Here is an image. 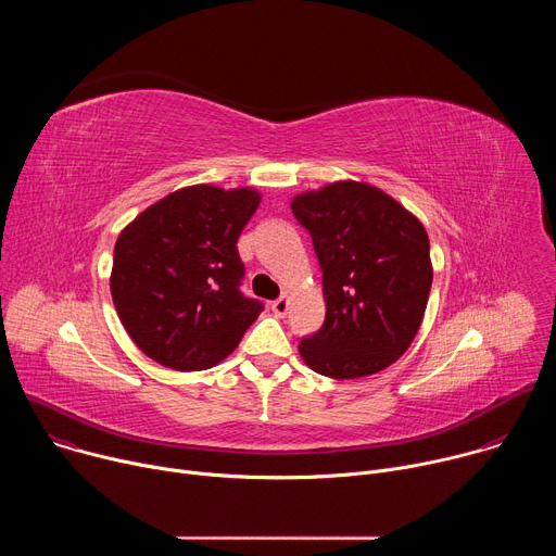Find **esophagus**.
Here are the masks:
<instances>
[{
    "label": "esophagus",
    "mask_w": 556,
    "mask_h": 556,
    "mask_svg": "<svg viewBox=\"0 0 556 556\" xmlns=\"http://www.w3.org/2000/svg\"><path fill=\"white\" fill-rule=\"evenodd\" d=\"M270 307H273V312H275L277 316H286V314H288V307H290V301H288L286 296H281V299L273 301Z\"/></svg>",
    "instance_id": "34e87169"
}]
</instances>
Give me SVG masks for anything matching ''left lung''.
Listing matches in <instances>:
<instances>
[{
  "label": "left lung",
  "mask_w": 556,
  "mask_h": 556,
  "mask_svg": "<svg viewBox=\"0 0 556 556\" xmlns=\"http://www.w3.org/2000/svg\"><path fill=\"white\" fill-rule=\"evenodd\" d=\"M324 273L326 324L299 343L309 369L363 378L399 361L416 339L433 281L429 235L391 195L339 180L292 198Z\"/></svg>",
  "instance_id": "left-lung-1"
}]
</instances>
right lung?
I'll return each instance as SVG.
<instances>
[{
	"mask_svg": "<svg viewBox=\"0 0 556 556\" xmlns=\"http://www.w3.org/2000/svg\"><path fill=\"white\" fill-rule=\"evenodd\" d=\"M262 202L253 187L193 185L147 206L118 235L112 301L142 354L178 371L224 361L264 305L240 292V232Z\"/></svg>",
	"mask_w": 556,
	"mask_h": 556,
	"instance_id": "add662e5",
	"label": "right lung"
}]
</instances>
